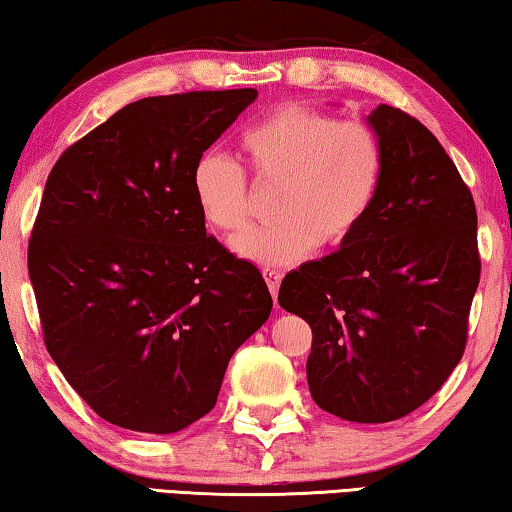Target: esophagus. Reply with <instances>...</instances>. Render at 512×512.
Wrapping results in <instances>:
<instances>
[{
  "mask_svg": "<svg viewBox=\"0 0 512 512\" xmlns=\"http://www.w3.org/2000/svg\"><path fill=\"white\" fill-rule=\"evenodd\" d=\"M262 273H264L266 285H269V292H271V296H273V299H276V296H278V289H280V278H282V273H280L278 269H264Z\"/></svg>",
  "mask_w": 512,
  "mask_h": 512,
  "instance_id": "esophagus-1",
  "label": "esophagus"
}]
</instances>
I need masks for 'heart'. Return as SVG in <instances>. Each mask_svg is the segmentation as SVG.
<instances>
[{
	"mask_svg": "<svg viewBox=\"0 0 512 512\" xmlns=\"http://www.w3.org/2000/svg\"><path fill=\"white\" fill-rule=\"evenodd\" d=\"M241 151L257 183H278L273 223L234 241V250L264 266H287L319 243L333 248L352 236L384 181L377 133L358 119L287 105L241 135ZM193 197L213 230L236 234L253 220L248 177L223 154L209 151L193 167Z\"/></svg>",
	"mask_w": 512,
	"mask_h": 512,
	"instance_id": "b5f03b06",
	"label": "heart"
}]
</instances>
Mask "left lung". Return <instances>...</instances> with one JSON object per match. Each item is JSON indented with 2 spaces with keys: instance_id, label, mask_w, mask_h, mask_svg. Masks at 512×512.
<instances>
[{
  "instance_id": "left-lung-1",
  "label": "left lung",
  "mask_w": 512,
  "mask_h": 512,
  "mask_svg": "<svg viewBox=\"0 0 512 512\" xmlns=\"http://www.w3.org/2000/svg\"><path fill=\"white\" fill-rule=\"evenodd\" d=\"M370 124L384 181L340 250L287 273L278 303L312 329L310 395L354 423L411 414L451 377L467 347L480 280L471 190L437 137L379 105Z\"/></svg>"
}]
</instances>
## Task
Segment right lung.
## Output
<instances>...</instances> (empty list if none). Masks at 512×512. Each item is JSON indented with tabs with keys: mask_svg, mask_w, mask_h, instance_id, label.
Here are the masks:
<instances>
[{
	"mask_svg": "<svg viewBox=\"0 0 512 512\" xmlns=\"http://www.w3.org/2000/svg\"><path fill=\"white\" fill-rule=\"evenodd\" d=\"M255 89L149 96L73 142L45 181L27 266L43 342L82 400L126 430L209 414L269 287L207 234L193 167Z\"/></svg>",
	"mask_w": 512,
	"mask_h": 512,
	"instance_id": "1",
	"label": "right lung"
}]
</instances>
